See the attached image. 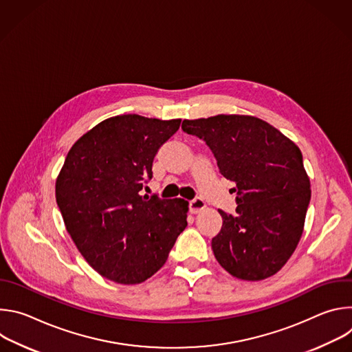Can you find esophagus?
<instances>
[{"instance_id":"34e87169","label":"esophagus","mask_w":352,"mask_h":352,"mask_svg":"<svg viewBox=\"0 0 352 352\" xmlns=\"http://www.w3.org/2000/svg\"><path fill=\"white\" fill-rule=\"evenodd\" d=\"M204 209H206V202H205L204 199L196 197V199H193V200H190V202H189V210L193 214L202 212Z\"/></svg>"}]
</instances>
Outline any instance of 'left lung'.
<instances>
[{
    "instance_id": "8db88e82",
    "label": "left lung",
    "mask_w": 352,
    "mask_h": 352,
    "mask_svg": "<svg viewBox=\"0 0 352 352\" xmlns=\"http://www.w3.org/2000/svg\"><path fill=\"white\" fill-rule=\"evenodd\" d=\"M184 132L204 139L221 175L235 184V214L223 217L212 239L217 262L231 276L259 281L291 258L304 232L311 182L299 147L252 116L184 120Z\"/></svg>"
}]
</instances>
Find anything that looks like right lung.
I'll return each mask as SVG.
<instances>
[{
    "label": "right lung",
    "mask_w": 352,
    "mask_h": 352,
    "mask_svg": "<svg viewBox=\"0 0 352 352\" xmlns=\"http://www.w3.org/2000/svg\"><path fill=\"white\" fill-rule=\"evenodd\" d=\"M181 120L107 118L80 136L56 181L67 231L85 261L118 284H139L166 263L188 226V202L140 195L160 146Z\"/></svg>",
    "instance_id": "add662e5"
}]
</instances>
